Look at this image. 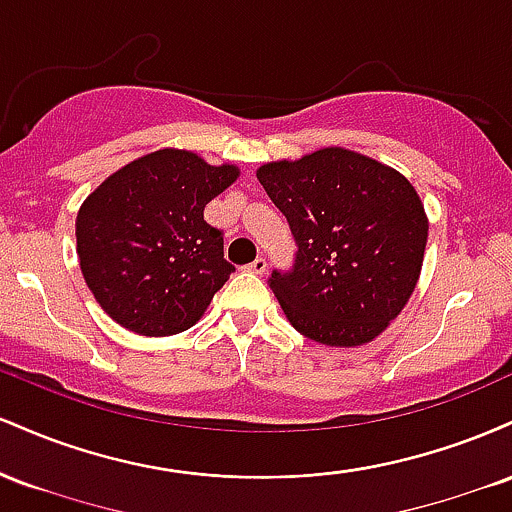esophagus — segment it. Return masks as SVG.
<instances>
[{
  "label": "esophagus",
  "mask_w": 512,
  "mask_h": 512,
  "mask_svg": "<svg viewBox=\"0 0 512 512\" xmlns=\"http://www.w3.org/2000/svg\"><path fill=\"white\" fill-rule=\"evenodd\" d=\"M248 269L252 274H264V272H267V260H264V257H257L255 262L248 264Z\"/></svg>",
  "instance_id": "esophagus-1"
}]
</instances>
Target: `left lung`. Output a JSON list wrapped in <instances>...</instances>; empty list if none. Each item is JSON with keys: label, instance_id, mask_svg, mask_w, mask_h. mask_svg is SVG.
<instances>
[{"label": "left lung", "instance_id": "1", "mask_svg": "<svg viewBox=\"0 0 512 512\" xmlns=\"http://www.w3.org/2000/svg\"><path fill=\"white\" fill-rule=\"evenodd\" d=\"M298 243L269 279L286 320L325 346H363L387 330L419 284L428 216L414 185L375 158L325 146L257 168Z\"/></svg>", "mask_w": 512, "mask_h": 512}]
</instances>
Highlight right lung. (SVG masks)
Wrapping results in <instances>:
<instances>
[{"label": "right lung", "mask_w": 512, "mask_h": 512, "mask_svg": "<svg viewBox=\"0 0 512 512\" xmlns=\"http://www.w3.org/2000/svg\"><path fill=\"white\" fill-rule=\"evenodd\" d=\"M233 163L158 149L108 175L76 214V255L93 298L142 337L190 330L226 284L223 236L204 207L238 180Z\"/></svg>", "instance_id": "obj_1"}]
</instances>
